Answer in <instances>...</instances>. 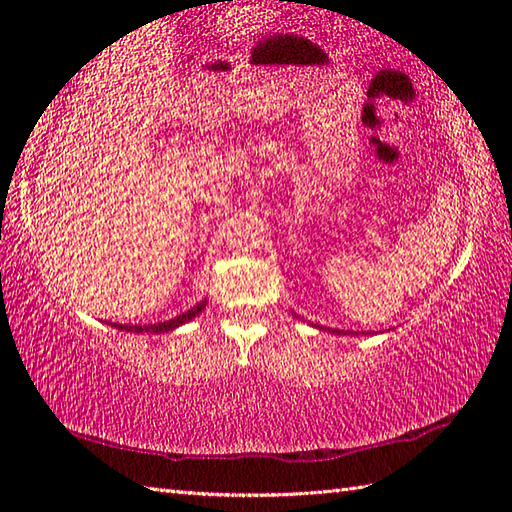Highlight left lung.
Instances as JSON below:
<instances>
[{
  "instance_id": "left-lung-1",
  "label": "left lung",
  "mask_w": 512,
  "mask_h": 512,
  "mask_svg": "<svg viewBox=\"0 0 512 512\" xmlns=\"http://www.w3.org/2000/svg\"><path fill=\"white\" fill-rule=\"evenodd\" d=\"M292 314H295V312H292ZM295 317H297V314H295ZM317 328H319V330H323V325H317ZM325 330H328V332H332V334H354V332H343V330H330V328H325Z\"/></svg>"
}]
</instances>
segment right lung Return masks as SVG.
<instances>
[{"label":"right lung","instance_id":"obj_1","mask_svg":"<svg viewBox=\"0 0 512 512\" xmlns=\"http://www.w3.org/2000/svg\"><path fill=\"white\" fill-rule=\"evenodd\" d=\"M206 308V299H202L200 303H195V306L187 312L178 314V317H173L169 321H160V323H147V325H123V323H112V328L116 330H125V332H151V334H165V332H173L176 328H180V325L189 323L191 319L198 317V314H202V310Z\"/></svg>","mask_w":512,"mask_h":512}]
</instances>
